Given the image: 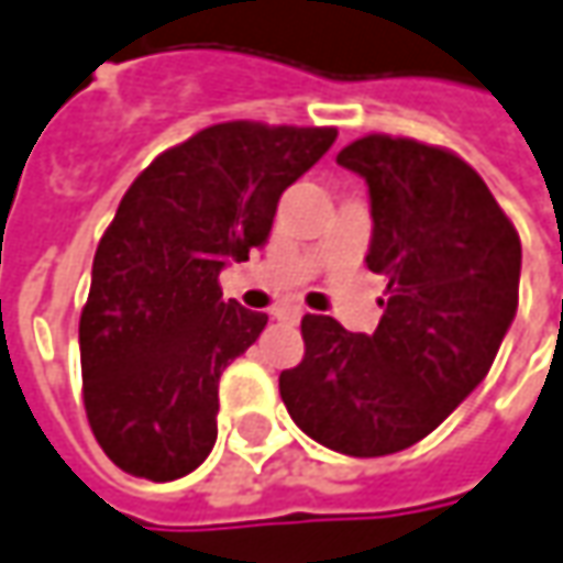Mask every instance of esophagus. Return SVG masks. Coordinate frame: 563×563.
I'll return each mask as SVG.
<instances>
[{"label": "esophagus", "instance_id": "34e87169", "mask_svg": "<svg viewBox=\"0 0 563 563\" xmlns=\"http://www.w3.org/2000/svg\"><path fill=\"white\" fill-rule=\"evenodd\" d=\"M274 314H277L280 321H292V324H296V321H299V318H302L306 311H302V308H299V306H286V308H277Z\"/></svg>", "mask_w": 563, "mask_h": 563}]
</instances>
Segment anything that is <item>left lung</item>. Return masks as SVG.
<instances>
[{"label":"left lung","instance_id":"left-lung-1","mask_svg":"<svg viewBox=\"0 0 563 563\" xmlns=\"http://www.w3.org/2000/svg\"><path fill=\"white\" fill-rule=\"evenodd\" d=\"M336 163L372 198L365 264L387 277L375 333L306 314L280 375L292 422L346 456L412 448L488 375L520 296V235L476 169L412 137L365 135Z\"/></svg>","mask_w":563,"mask_h":563}]
</instances>
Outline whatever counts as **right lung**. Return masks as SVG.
Instances as JSON below:
<instances>
[{"label":"right lung","instance_id":"1","mask_svg":"<svg viewBox=\"0 0 563 563\" xmlns=\"http://www.w3.org/2000/svg\"><path fill=\"white\" fill-rule=\"evenodd\" d=\"M333 141L220 122L163 151L119 201L78 324L87 422L119 470L173 482L208 460L220 375L267 324L223 302L220 271L267 242L280 195Z\"/></svg>","mask_w":563,"mask_h":563}]
</instances>
